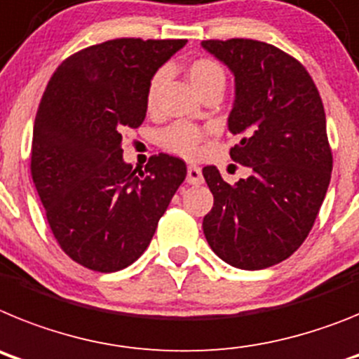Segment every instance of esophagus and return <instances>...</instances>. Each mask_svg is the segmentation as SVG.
<instances>
[{
    "mask_svg": "<svg viewBox=\"0 0 359 359\" xmlns=\"http://www.w3.org/2000/svg\"><path fill=\"white\" fill-rule=\"evenodd\" d=\"M188 180L189 184H195V186H198V184L204 182V177H202V170L198 166H189L188 168Z\"/></svg>",
    "mask_w": 359,
    "mask_h": 359,
    "instance_id": "1",
    "label": "esophagus"
}]
</instances>
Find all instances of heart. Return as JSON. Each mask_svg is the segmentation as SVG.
I'll use <instances>...</instances> for the list:
<instances>
[{
    "instance_id": "heart-1",
    "label": "heart",
    "mask_w": 359,
    "mask_h": 359,
    "mask_svg": "<svg viewBox=\"0 0 359 359\" xmlns=\"http://www.w3.org/2000/svg\"><path fill=\"white\" fill-rule=\"evenodd\" d=\"M166 77V72L157 70L151 76L146 88V108L154 110L157 106L158 90H161L162 81ZM188 77L191 85L202 92L213 85H226V74L222 67L210 57L193 59L188 67ZM161 146L166 151L173 155H179L182 158H197L202 151V142L205 141V133L201 128L186 121H179L168 126L161 132Z\"/></svg>"
}]
</instances>
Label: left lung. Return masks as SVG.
Here are the masks:
<instances>
[{
	"instance_id": "obj_1",
	"label": "left lung",
	"mask_w": 359,
	"mask_h": 359,
	"mask_svg": "<svg viewBox=\"0 0 359 359\" xmlns=\"http://www.w3.org/2000/svg\"><path fill=\"white\" fill-rule=\"evenodd\" d=\"M208 52L235 74L229 151L251 170L227 184L217 166L202 170L215 204L204 235L217 257L238 269L280 264L304 244L322 208L332 171L325 110L304 65L257 39H208Z\"/></svg>"
}]
</instances>
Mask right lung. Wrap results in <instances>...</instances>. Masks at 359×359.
Returning <instances> with one entry per match:
<instances>
[{
	"instance_id": "add662e5",
	"label": "right lung",
	"mask_w": 359,
	"mask_h": 359,
	"mask_svg": "<svg viewBox=\"0 0 359 359\" xmlns=\"http://www.w3.org/2000/svg\"><path fill=\"white\" fill-rule=\"evenodd\" d=\"M186 39L121 37L86 46L55 68L34 123L30 173L59 248L97 273L146 251L186 179V162L123 161V132L146 117V88Z\"/></svg>"
}]
</instances>
